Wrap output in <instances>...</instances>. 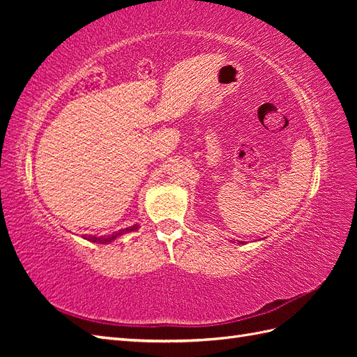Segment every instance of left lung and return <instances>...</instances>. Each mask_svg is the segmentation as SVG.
<instances>
[{"label":"left lung","instance_id":"left-lung-1","mask_svg":"<svg viewBox=\"0 0 357 357\" xmlns=\"http://www.w3.org/2000/svg\"><path fill=\"white\" fill-rule=\"evenodd\" d=\"M240 243H241V241H240Z\"/></svg>","mask_w":357,"mask_h":357}]
</instances>
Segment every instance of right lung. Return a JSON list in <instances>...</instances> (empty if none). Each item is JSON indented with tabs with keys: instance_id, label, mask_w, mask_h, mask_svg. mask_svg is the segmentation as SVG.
<instances>
[{
	"instance_id": "obj_1",
	"label": "right lung",
	"mask_w": 357,
	"mask_h": 357,
	"mask_svg": "<svg viewBox=\"0 0 357 357\" xmlns=\"http://www.w3.org/2000/svg\"><path fill=\"white\" fill-rule=\"evenodd\" d=\"M137 229H138V226L134 225V226H129V228H126V229L117 231V232H114L113 235H109V236H95V235L92 236V235H89L88 240L92 241V243H110V241H114L117 236L123 235L125 232H132V231H137ZM84 238H86V235H84Z\"/></svg>"
}]
</instances>
